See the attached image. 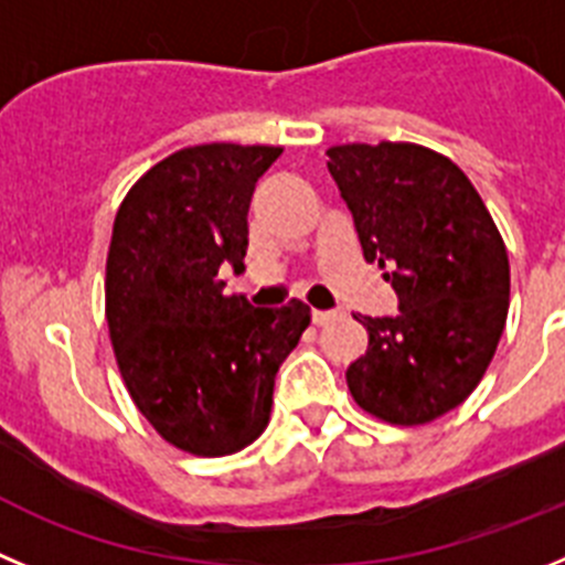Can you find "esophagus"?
<instances>
[{"label":"esophagus","instance_id":"1","mask_svg":"<svg viewBox=\"0 0 565 565\" xmlns=\"http://www.w3.org/2000/svg\"><path fill=\"white\" fill-rule=\"evenodd\" d=\"M343 318V312L340 309H315L312 312V320L318 323V327H329V323H334V320Z\"/></svg>","mask_w":565,"mask_h":565}]
</instances>
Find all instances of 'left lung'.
Listing matches in <instances>:
<instances>
[{"label": "left lung", "instance_id": "obj_1", "mask_svg": "<svg viewBox=\"0 0 565 565\" xmlns=\"http://www.w3.org/2000/svg\"><path fill=\"white\" fill-rule=\"evenodd\" d=\"M327 169L352 211L365 262L388 267L396 315L360 318L369 352L345 371L354 403L422 425L481 383L510 309V258L465 171L414 143H349Z\"/></svg>", "mask_w": 565, "mask_h": 565}]
</instances>
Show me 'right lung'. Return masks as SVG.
I'll list each match as a JSON object with an SVG mask.
<instances>
[{"label":"right lung","mask_w":565,"mask_h":565,"mask_svg":"<svg viewBox=\"0 0 565 565\" xmlns=\"http://www.w3.org/2000/svg\"><path fill=\"white\" fill-rule=\"evenodd\" d=\"M276 146L207 143L157 162L126 194L106 258V323L120 377L157 434L196 456L236 454L270 419L278 365L307 303L225 295L245 273L247 207Z\"/></svg>","instance_id":"right-lung-1"}]
</instances>
